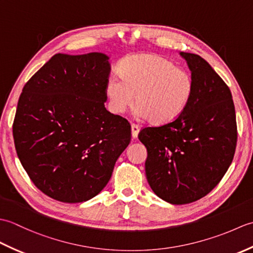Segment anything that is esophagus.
<instances>
[{
    "instance_id": "obj_1",
    "label": "esophagus",
    "mask_w": 253,
    "mask_h": 253,
    "mask_svg": "<svg viewBox=\"0 0 253 253\" xmlns=\"http://www.w3.org/2000/svg\"><path fill=\"white\" fill-rule=\"evenodd\" d=\"M139 128L138 125H136V124H131V136L133 139H136L138 137V133H139Z\"/></svg>"
}]
</instances>
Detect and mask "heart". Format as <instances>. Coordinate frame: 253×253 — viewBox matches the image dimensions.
I'll return each mask as SVG.
<instances>
[{
  "label": "heart",
  "instance_id": "1",
  "mask_svg": "<svg viewBox=\"0 0 253 253\" xmlns=\"http://www.w3.org/2000/svg\"><path fill=\"white\" fill-rule=\"evenodd\" d=\"M120 77L112 76L105 84L110 110L122 114L135 100L136 113L153 124H166L178 117L189 104L193 79L173 62L153 54H133L118 66Z\"/></svg>",
  "mask_w": 253,
  "mask_h": 253
}]
</instances>
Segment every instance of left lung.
<instances>
[{
  "instance_id": "8db88e82",
  "label": "left lung",
  "mask_w": 253,
  "mask_h": 253,
  "mask_svg": "<svg viewBox=\"0 0 253 253\" xmlns=\"http://www.w3.org/2000/svg\"><path fill=\"white\" fill-rule=\"evenodd\" d=\"M193 79L189 104L173 122L138 135L147 148L146 175L155 195L171 204L207 196L232 164L237 124L228 85L197 54L180 52Z\"/></svg>"
}]
</instances>
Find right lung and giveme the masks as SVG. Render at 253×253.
I'll return each mask as SVG.
<instances>
[{
  "label": "right lung",
  "instance_id": "add662e5",
  "mask_svg": "<svg viewBox=\"0 0 253 253\" xmlns=\"http://www.w3.org/2000/svg\"><path fill=\"white\" fill-rule=\"evenodd\" d=\"M110 73L103 53H58L23 88L13 124L16 152L38 189L54 200L95 197L130 142L129 123L104 106Z\"/></svg>",
  "mask_w": 253,
  "mask_h": 253
}]
</instances>
